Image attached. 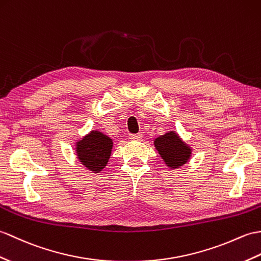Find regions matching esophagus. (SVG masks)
Masks as SVG:
<instances>
[{"mask_svg": "<svg viewBox=\"0 0 261 261\" xmlns=\"http://www.w3.org/2000/svg\"><path fill=\"white\" fill-rule=\"evenodd\" d=\"M143 137V135L141 132L139 133H132V135H130V139L131 140H140V139Z\"/></svg>", "mask_w": 261, "mask_h": 261, "instance_id": "esophagus-1", "label": "esophagus"}]
</instances>
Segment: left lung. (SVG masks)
<instances>
[{
	"mask_svg": "<svg viewBox=\"0 0 261 261\" xmlns=\"http://www.w3.org/2000/svg\"><path fill=\"white\" fill-rule=\"evenodd\" d=\"M154 145L168 167L179 168L186 163L190 156V148L180 140L173 132L155 139Z\"/></svg>",
	"mask_w": 261,
	"mask_h": 261,
	"instance_id": "8db88e82",
	"label": "left lung"
}]
</instances>
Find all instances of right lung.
<instances>
[{"mask_svg": "<svg viewBox=\"0 0 261 261\" xmlns=\"http://www.w3.org/2000/svg\"><path fill=\"white\" fill-rule=\"evenodd\" d=\"M112 141L103 133L92 131L77 142L76 154L82 165L92 171H101L111 155Z\"/></svg>", "mask_w": 261, "mask_h": 261, "instance_id": "obj_1", "label": "right lung"}]
</instances>
